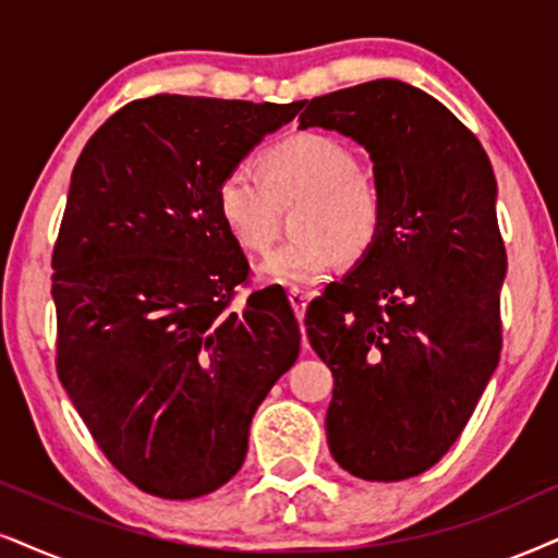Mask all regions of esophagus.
I'll return each mask as SVG.
<instances>
[{"label":"esophagus","instance_id":"1","mask_svg":"<svg viewBox=\"0 0 558 558\" xmlns=\"http://www.w3.org/2000/svg\"><path fill=\"white\" fill-rule=\"evenodd\" d=\"M288 301H291L295 316L303 319V314H306V306H308V293L301 291V288H291V291H288Z\"/></svg>","mask_w":558,"mask_h":558}]
</instances>
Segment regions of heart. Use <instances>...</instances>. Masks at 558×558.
<instances>
[{
  "label": "heart",
  "mask_w": 558,
  "mask_h": 558,
  "mask_svg": "<svg viewBox=\"0 0 558 558\" xmlns=\"http://www.w3.org/2000/svg\"><path fill=\"white\" fill-rule=\"evenodd\" d=\"M259 178L234 167L216 187L223 229L246 255H263L272 242L275 206L301 201L291 244L257 267L259 280L308 286L337 263H357L376 246L384 201L373 180L357 172V157L327 133H295L259 154Z\"/></svg>",
  "instance_id": "1"
}]
</instances>
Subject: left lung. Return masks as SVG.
Returning <instances> with one entry per match:
<instances>
[{
    "label": "left lung",
    "instance_id": "1",
    "mask_svg": "<svg viewBox=\"0 0 558 558\" xmlns=\"http://www.w3.org/2000/svg\"><path fill=\"white\" fill-rule=\"evenodd\" d=\"M299 121L361 144L384 201L376 246L306 312L335 376L329 450L365 482L412 478L448 453L499 363L495 172L446 105L399 80L314 97Z\"/></svg>",
    "mask_w": 558,
    "mask_h": 558
}]
</instances>
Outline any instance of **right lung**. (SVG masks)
I'll use <instances>...</instances> for the list:
<instances>
[{
  "label": "right lung",
  "instance_id": "add662e5",
  "mask_svg": "<svg viewBox=\"0 0 558 558\" xmlns=\"http://www.w3.org/2000/svg\"><path fill=\"white\" fill-rule=\"evenodd\" d=\"M303 102L154 95L87 141L53 250L56 368L95 442L146 495L195 499L242 469L301 350L283 288L231 308L246 257L216 187Z\"/></svg>",
  "mask_w": 558,
  "mask_h": 558
}]
</instances>
